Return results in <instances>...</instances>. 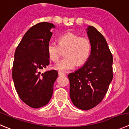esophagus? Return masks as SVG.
I'll list each match as a JSON object with an SVG mask.
<instances>
[{
  "instance_id": "34e87169",
  "label": "esophagus",
  "mask_w": 129,
  "mask_h": 129,
  "mask_svg": "<svg viewBox=\"0 0 129 129\" xmlns=\"http://www.w3.org/2000/svg\"><path fill=\"white\" fill-rule=\"evenodd\" d=\"M58 74L60 76H66V75L64 73H62V72H58Z\"/></svg>"
}]
</instances>
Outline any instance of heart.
Segmentation results:
<instances>
[{"label":"heart","instance_id":"1","mask_svg":"<svg viewBox=\"0 0 129 129\" xmlns=\"http://www.w3.org/2000/svg\"><path fill=\"white\" fill-rule=\"evenodd\" d=\"M92 45L87 37H79L73 32H68L59 37L58 44L50 41L47 46L49 57L53 62H57L64 51L66 58L59 61L54 66L55 69L60 71H68L74 69L76 66L85 63L91 53Z\"/></svg>","mask_w":129,"mask_h":129}]
</instances>
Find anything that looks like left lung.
<instances>
[{
	"label": "left lung",
	"instance_id": "8db88e82",
	"mask_svg": "<svg viewBox=\"0 0 129 129\" xmlns=\"http://www.w3.org/2000/svg\"><path fill=\"white\" fill-rule=\"evenodd\" d=\"M92 50L85 65L68 75L70 97L82 110L98 105L108 92L113 79V56L104 36L95 27L86 28Z\"/></svg>",
	"mask_w": 129,
	"mask_h": 129
}]
</instances>
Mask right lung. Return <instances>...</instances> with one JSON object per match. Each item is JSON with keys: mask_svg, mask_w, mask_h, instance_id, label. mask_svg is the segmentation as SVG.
Returning a JSON list of instances; mask_svg holds the SVG:
<instances>
[{"mask_svg": "<svg viewBox=\"0 0 129 129\" xmlns=\"http://www.w3.org/2000/svg\"><path fill=\"white\" fill-rule=\"evenodd\" d=\"M55 25L41 22L32 26L23 37L14 53L12 70L14 85L21 101L33 108L46 105L51 99L55 70L41 73L50 63L47 46Z\"/></svg>", "mask_w": 129, "mask_h": 129, "instance_id": "right-lung-1", "label": "right lung"}]
</instances>
